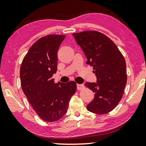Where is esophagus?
<instances>
[{
	"instance_id": "34e87169",
	"label": "esophagus",
	"mask_w": 146,
	"mask_h": 146,
	"mask_svg": "<svg viewBox=\"0 0 146 146\" xmlns=\"http://www.w3.org/2000/svg\"><path fill=\"white\" fill-rule=\"evenodd\" d=\"M84 88V84H77L78 90H82Z\"/></svg>"
}]
</instances>
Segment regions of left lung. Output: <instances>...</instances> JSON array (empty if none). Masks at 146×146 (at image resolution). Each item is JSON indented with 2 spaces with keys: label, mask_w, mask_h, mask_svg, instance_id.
I'll list each match as a JSON object with an SVG mask.
<instances>
[{
  "label": "left lung",
  "mask_w": 146,
  "mask_h": 146,
  "mask_svg": "<svg viewBox=\"0 0 146 146\" xmlns=\"http://www.w3.org/2000/svg\"><path fill=\"white\" fill-rule=\"evenodd\" d=\"M78 45L93 66L97 83L86 82V87L95 93L88 104L89 111L98 115L111 111L122 99L127 82L126 64L116 44L100 32L85 31L73 33Z\"/></svg>",
  "instance_id": "1"
}]
</instances>
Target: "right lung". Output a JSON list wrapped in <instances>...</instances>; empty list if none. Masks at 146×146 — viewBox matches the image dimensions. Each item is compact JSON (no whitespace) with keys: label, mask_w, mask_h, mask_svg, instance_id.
Masks as SVG:
<instances>
[{"label":"right lung","mask_w":146,"mask_h":146,"mask_svg":"<svg viewBox=\"0 0 146 146\" xmlns=\"http://www.w3.org/2000/svg\"><path fill=\"white\" fill-rule=\"evenodd\" d=\"M66 35H48L36 41L24 56L20 69L21 87L39 117L46 122L60 119L68 111L76 90L74 81L55 83L57 52Z\"/></svg>","instance_id":"right-lung-1"}]
</instances>
